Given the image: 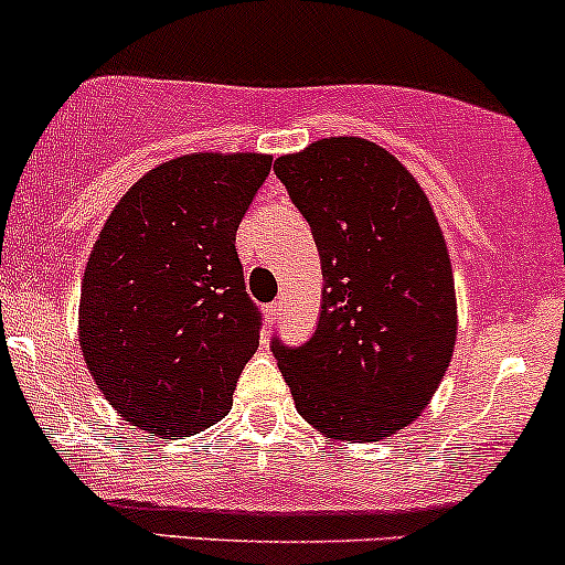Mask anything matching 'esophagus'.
I'll use <instances>...</instances> for the list:
<instances>
[{
	"instance_id": "esophagus-1",
	"label": "esophagus",
	"mask_w": 565,
	"mask_h": 565,
	"mask_svg": "<svg viewBox=\"0 0 565 565\" xmlns=\"http://www.w3.org/2000/svg\"><path fill=\"white\" fill-rule=\"evenodd\" d=\"M278 316H281V302H270V306H265V321H268V324H276Z\"/></svg>"
}]
</instances>
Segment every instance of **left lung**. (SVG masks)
Segmentation results:
<instances>
[{"label":"left lung","instance_id":"1","mask_svg":"<svg viewBox=\"0 0 565 565\" xmlns=\"http://www.w3.org/2000/svg\"><path fill=\"white\" fill-rule=\"evenodd\" d=\"M321 257L319 327L273 343L295 407L316 431L383 443L443 383L458 313L448 244L424 188L392 152L330 136L273 163Z\"/></svg>","mask_w":565,"mask_h":565}]
</instances>
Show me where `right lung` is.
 <instances>
[{"instance_id": "right-lung-1", "label": "right lung", "mask_w": 565, "mask_h": 565, "mask_svg": "<svg viewBox=\"0 0 565 565\" xmlns=\"http://www.w3.org/2000/svg\"><path fill=\"white\" fill-rule=\"evenodd\" d=\"M270 166L263 152L179 154L104 222L79 292V351L136 429L177 439L231 411L259 345L235 231Z\"/></svg>"}]
</instances>
